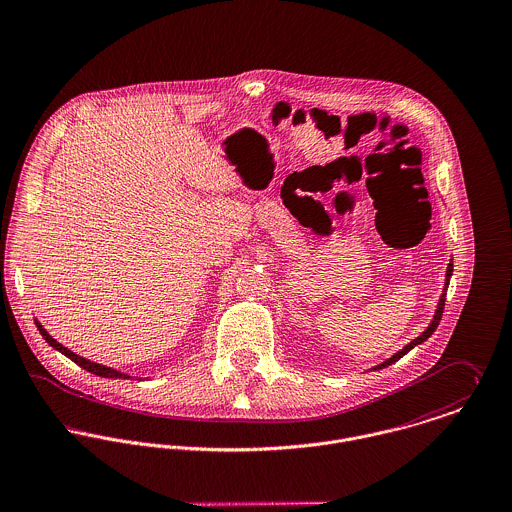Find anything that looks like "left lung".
I'll return each instance as SVG.
<instances>
[{
	"instance_id": "left-lung-1",
	"label": "left lung",
	"mask_w": 512,
	"mask_h": 512,
	"mask_svg": "<svg viewBox=\"0 0 512 512\" xmlns=\"http://www.w3.org/2000/svg\"><path fill=\"white\" fill-rule=\"evenodd\" d=\"M452 273H454V263H450V265H448V271H446V286H444V290H442V296H440V302H438V310H436V314H434V320L430 322V326L426 328V332H422L416 340L410 341L406 347H402V349H400L398 353H395L391 359L383 361V363H381V365H377L375 369H383V367H389V365L397 363L398 359H400L402 355H406L414 345H418V343L428 340V338L436 332V328H438V324H440V320H442V314H444V306H446V292H448V284H450V277H452Z\"/></svg>"
}]
</instances>
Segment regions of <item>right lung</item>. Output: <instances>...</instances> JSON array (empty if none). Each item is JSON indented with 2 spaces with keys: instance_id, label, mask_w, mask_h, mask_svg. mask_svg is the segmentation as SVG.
Returning a JSON list of instances; mask_svg holds the SVG:
<instances>
[{
  "instance_id": "1",
  "label": "right lung",
  "mask_w": 512,
  "mask_h": 512,
  "mask_svg": "<svg viewBox=\"0 0 512 512\" xmlns=\"http://www.w3.org/2000/svg\"><path fill=\"white\" fill-rule=\"evenodd\" d=\"M35 324H37V330L41 332V336L47 340V343L51 345V347H55L57 351H60L62 355H66L68 359H72L76 365H80L82 369H86V371H90V373H94V375H98V377H108V379H129V375H125V373H119V371H115L112 367H106V365H100V363H94V361H90V359H84V357H80V355H76V353H72L70 349H66L62 343H58L53 336H49V332L35 320Z\"/></svg>"
}]
</instances>
